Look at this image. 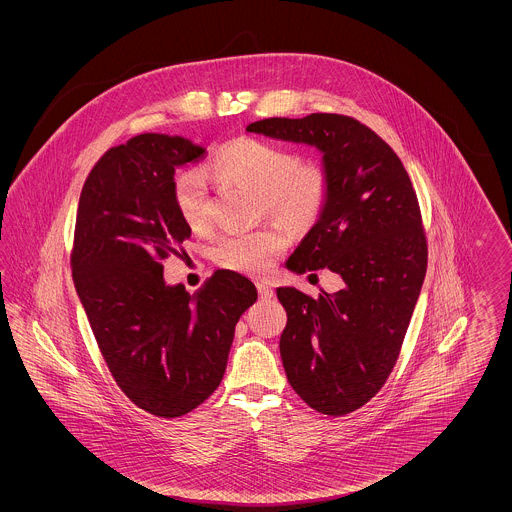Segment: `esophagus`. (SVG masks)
Here are the masks:
<instances>
[{
	"instance_id": "esophagus-1",
	"label": "esophagus",
	"mask_w": 512,
	"mask_h": 512,
	"mask_svg": "<svg viewBox=\"0 0 512 512\" xmlns=\"http://www.w3.org/2000/svg\"><path fill=\"white\" fill-rule=\"evenodd\" d=\"M255 286H257V292H259V297H261V299H270V297L274 295L272 288L268 286L267 282H257Z\"/></svg>"
}]
</instances>
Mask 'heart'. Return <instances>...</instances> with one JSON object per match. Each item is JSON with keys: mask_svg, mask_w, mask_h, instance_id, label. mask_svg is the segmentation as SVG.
<instances>
[{"mask_svg": "<svg viewBox=\"0 0 512 512\" xmlns=\"http://www.w3.org/2000/svg\"><path fill=\"white\" fill-rule=\"evenodd\" d=\"M219 178L259 194L265 211L292 226H307L317 220L326 197V172L313 163H299L286 147L257 138H238L220 149L211 161ZM174 207L182 222L194 232L209 224L211 195L203 172L178 174L172 186ZM286 238L276 228L230 234L220 240L215 259L220 267L245 274H263L282 253Z\"/></svg>", "mask_w": 512, "mask_h": 512, "instance_id": "b5f03b06", "label": "heart"}]
</instances>
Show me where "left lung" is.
<instances>
[{"label":"left lung","instance_id":"1","mask_svg":"<svg viewBox=\"0 0 512 512\" xmlns=\"http://www.w3.org/2000/svg\"><path fill=\"white\" fill-rule=\"evenodd\" d=\"M245 130L322 153L328 197L286 268H328L345 286L317 299L290 286L276 290L288 313L280 357L309 407L353 413L388 380L426 276L428 247L411 178L393 149L351 117H274Z\"/></svg>","mask_w":512,"mask_h":512}]
</instances>
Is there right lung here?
<instances>
[{
    "label": "right lung",
    "instance_id": "1",
    "mask_svg": "<svg viewBox=\"0 0 512 512\" xmlns=\"http://www.w3.org/2000/svg\"><path fill=\"white\" fill-rule=\"evenodd\" d=\"M203 153L182 136H134L99 159L76 213L74 288L99 351L124 395L163 418L219 388L236 322L257 301L232 270L195 293L163 278V259L192 236L174 207V171Z\"/></svg>",
    "mask_w": 512,
    "mask_h": 512
}]
</instances>
